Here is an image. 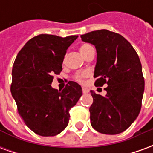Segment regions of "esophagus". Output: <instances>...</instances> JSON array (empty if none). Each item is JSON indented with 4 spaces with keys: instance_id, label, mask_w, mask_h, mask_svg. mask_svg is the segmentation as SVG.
I'll return each mask as SVG.
<instances>
[{
    "instance_id": "34e87169",
    "label": "esophagus",
    "mask_w": 153,
    "mask_h": 153,
    "mask_svg": "<svg viewBox=\"0 0 153 153\" xmlns=\"http://www.w3.org/2000/svg\"><path fill=\"white\" fill-rule=\"evenodd\" d=\"M82 91H83V93H88L89 92V90L87 88H82Z\"/></svg>"
}]
</instances>
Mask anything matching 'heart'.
<instances>
[{
	"label": "heart",
	"mask_w": 153,
	"mask_h": 153,
	"mask_svg": "<svg viewBox=\"0 0 153 153\" xmlns=\"http://www.w3.org/2000/svg\"><path fill=\"white\" fill-rule=\"evenodd\" d=\"M91 49H93V47L90 46L89 44L87 43L82 44L79 47L80 53L82 54L83 56H84V55H85L87 52H88ZM88 75V72H82V73L78 74H77L76 76H75V79H76L77 81H79V82H83V79H84Z\"/></svg>",
	"instance_id": "obj_1"
}]
</instances>
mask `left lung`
I'll list each match as a JSON object with an SVG mask.
<instances>
[{
  "mask_svg": "<svg viewBox=\"0 0 153 153\" xmlns=\"http://www.w3.org/2000/svg\"><path fill=\"white\" fill-rule=\"evenodd\" d=\"M97 51L95 85L106 83V96L91 90V125L106 134H118L138 117L144 92L142 65L134 47L123 36L106 29L81 35Z\"/></svg>",
  "mask_w": 153,
  "mask_h": 153,
  "instance_id": "left-lung-1",
  "label": "left lung"
}]
</instances>
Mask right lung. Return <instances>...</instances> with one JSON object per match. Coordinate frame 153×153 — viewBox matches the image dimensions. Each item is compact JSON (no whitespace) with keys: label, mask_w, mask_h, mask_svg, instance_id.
<instances>
[{"label":"right lung","mask_w":153,"mask_h":153,"mask_svg":"<svg viewBox=\"0 0 153 153\" xmlns=\"http://www.w3.org/2000/svg\"><path fill=\"white\" fill-rule=\"evenodd\" d=\"M77 38L38 35L25 44L14 62L12 97L25 125L37 134L55 136L63 131L69 111L82 96V88L74 81L62 91L51 87L53 74L62 70L66 50Z\"/></svg>","instance_id":"1"}]
</instances>
